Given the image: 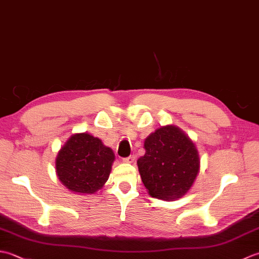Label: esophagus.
<instances>
[{"label":"esophagus","mask_w":259,"mask_h":259,"mask_svg":"<svg viewBox=\"0 0 259 259\" xmlns=\"http://www.w3.org/2000/svg\"><path fill=\"white\" fill-rule=\"evenodd\" d=\"M135 159H136L135 156H129V157H126V158L123 159V162H125V163H134L135 162Z\"/></svg>","instance_id":"34e87169"}]
</instances>
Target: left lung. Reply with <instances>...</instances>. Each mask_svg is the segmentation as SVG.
<instances>
[{
	"instance_id": "8db88e82",
	"label": "left lung",
	"mask_w": 259,
	"mask_h": 259,
	"mask_svg": "<svg viewBox=\"0 0 259 259\" xmlns=\"http://www.w3.org/2000/svg\"><path fill=\"white\" fill-rule=\"evenodd\" d=\"M144 148L145 155L137 164L148 194L162 200L185 196L200 169L199 152L192 140L178 126L168 124L148 136Z\"/></svg>"
}]
</instances>
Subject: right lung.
<instances>
[{"label": "right lung", "instance_id": "right-lung-1", "mask_svg": "<svg viewBox=\"0 0 259 259\" xmlns=\"http://www.w3.org/2000/svg\"><path fill=\"white\" fill-rule=\"evenodd\" d=\"M111 148L88 133L74 134L59 150L56 172L61 184L75 194H96L103 188L114 161Z\"/></svg>", "mask_w": 259, "mask_h": 259}]
</instances>
